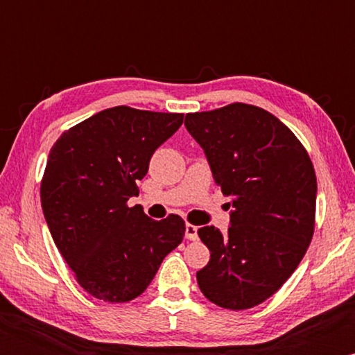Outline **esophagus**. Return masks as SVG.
I'll use <instances>...</instances> for the list:
<instances>
[{"instance_id":"34e87169","label":"esophagus","mask_w":355,"mask_h":355,"mask_svg":"<svg viewBox=\"0 0 355 355\" xmlns=\"http://www.w3.org/2000/svg\"><path fill=\"white\" fill-rule=\"evenodd\" d=\"M197 227L191 225V223H187L185 225V237L189 240H197L198 235H197Z\"/></svg>"}]
</instances>
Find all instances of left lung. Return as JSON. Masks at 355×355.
I'll return each instance as SVG.
<instances>
[{
    "instance_id": "obj_1",
    "label": "left lung",
    "mask_w": 355,
    "mask_h": 355,
    "mask_svg": "<svg viewBox=\"0 0 355 355\" xmlns=\"http://www.w3.org/2000/svg\"><path fill=\"white\" fill-rule=\"evenodd\" d=\"M185 126L232 200L229 234L214 225L198 229L210 250L209 263L197 272L198 287L218 307L252 309L282 287L311 243L312 160L288 126L254 105L189 113Z\"/></svg>"
}]
</instances>
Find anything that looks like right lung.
I'll return each instance as SVG.
<instances>
[{
	"label": "right lung",
	"mask_w": 355,
	"mask_h": 355,
	"mask_svg": "<svg viewBox=\"0 0 355 355\" xmlns=\"http://www.w3.org/2000/svg\"><path fill=\"white\" fill-rule=\"evenodd\" d=\"M182 123L183 113L121 105L71 126L51 146L40 187L44 218L76 282L95 299H137L183 240L182 217L157 222L126 203L155 150Z\"/></svg>",
	"instance_id": "1"
}]
</instances>
